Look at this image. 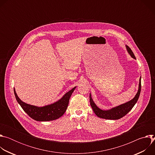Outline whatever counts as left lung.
Here are the masks:
<instances>
[{
  "mask_svg": "<svg viewBox=\"0 0 155 155\" xmlns=\"http://www.w3.org/2000/svg\"><path fill=\"white\" fill-rule=\"evenodd\" d=\"M126 50L128 52V53L130 54V56L135 59H136L133 52L132 51L131 49L127 45H126ZM141 91V77L139 79V89L137 91V94L134 96V97L131 99L130 101L121 104L118 106L112 108L111 109L109 110H102L99 108L94 103L93 101V99H92L91 93L90 94V105L93 110L94 114L99 118L106 119V120H118L121 118L125 116L130 110L133 108V107L135 105L136 102L138 101V99L139 97Z\"/></svg>",
  "mask_w": 155,
  "mask_h": 155,
  "instance_id": "8db88e82",
  "label": "left lung"
}]
</instances>
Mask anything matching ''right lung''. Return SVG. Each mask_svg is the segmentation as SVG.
Returning a JSON list of instances; mask_svg holds the SVG:
<instances>
[{"mask_svg":"<svg viewBox=\"0 0 155 155\" xmlns=\"http://www.w3.org/2000/svg\"><path fill=\"white\" fill-rule=\"evenodd\" d=\"M76 87L66 93L58 101L43 107L32 105L22 101L18 96L15 89L14 94L18 104L31 118L38 121H48L58 119L64 115L67 110L70 97Z\"/></svg>","mask_w":155,"mask_h":155,"instance_id":"add662e5","label":"right lung"}]
</instances>
